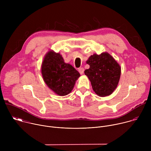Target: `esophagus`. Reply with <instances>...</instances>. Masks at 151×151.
<instances>
[{
	"mask_svg": "<svg viewBox=\"0 0 151 151\" xmlns=\"http://www.w3.org/2000/svg\"><path fill=\"white\" fill-rule=\"evenodd\" d=\"M78 72H79V73L81 75H82L83 73V72H84V69L83 68H79L78 69Z\"/></svg>",
	"mask_w": 151,
	"mask_h": 151,
	"instance_id": "obj_1",
	"label": "esophagus"
}]
</instances>
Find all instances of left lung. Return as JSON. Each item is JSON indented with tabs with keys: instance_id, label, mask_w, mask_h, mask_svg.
Returning <instances> with one entry per match:
<instances>
[{
	"instance_id": "8db88e82",
	"label": "left lung",
	"mask_w": 151,
	"mask_h": 151,
	"mask_svg": "<svg viewBox=\"0 0 151 151\" xmlns=\"http://www.w3.org/2000/svg\"><path fill=\"white\" fill-rule=\"evenodd\" d=\"M90 68L84 71L94 91L100 97L111 95L116 88L121 76L119 64L108 53L94 54L87 61Z\"/></svg>"
}]
</instances>
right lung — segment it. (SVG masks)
<instances>
[{
    "instance_id": "obj_1",
    "label": "right lung",
    "mask_w": 151,
    "mask_h": 151,
    "mask_svg": "<svg viewBox=\"0 0 151 151\" xmlns=\"http://www.w3.org/2000/svg\"><path fill=\"white\" fill-rule=\"evenodd\" d=\"M42 75L48 87L57 94L63 96L73 90L79 73L69 64L64 62L59 53L49 51L42 64Z\"/></svg>"
}]
</instances>
